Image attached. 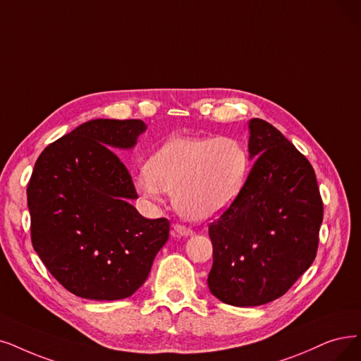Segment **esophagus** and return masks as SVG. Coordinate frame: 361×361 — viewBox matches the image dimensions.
I'll return each instance as SVG.
<instances>
[{
    "instance_id": "1",
    "label": "esophagus",
    "mask_w": 361,
    "mask_h": 361,
    "mask_svg": "<svg viewBox=\"0 0 361 361\" xmlns=\"http://www.w3.org/2000/svg\"><path fill=\"white\" fill-rule=\"evenodd\" d=\"M173 234L182 235V237H191V235H194V231L188 226L176 224V225H173Z\"/></svg>"
}]
</instances>
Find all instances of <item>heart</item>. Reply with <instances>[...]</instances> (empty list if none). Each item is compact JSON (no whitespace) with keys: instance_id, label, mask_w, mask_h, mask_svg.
I'll return each mask as SVG.
<instances>
[{"instance_id":"1","label":"heart","mask_w":361,"mask_h":361,"mask_svg":"<svg viewBox=\"0 0 361 361\" xmlns=\"http://www.w3.org/2000/svg\"><path fill=\"white\" fill-rule=\"evenodd\" d=\"M249 173V151L237 137H173L149 157L135 186L151 201H161L164 192L173 195L183 218L201 222L234 204Z\"/></svg>"}]
</instances>
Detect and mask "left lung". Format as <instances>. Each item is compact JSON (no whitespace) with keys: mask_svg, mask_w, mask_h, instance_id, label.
Segmentation results:
<instances>
[{"mask_svg":"<svg viewBox=\"0 0 361 361\" xmlns=\"http://www.w3.org/2000/svg\"><path fill=\"white\" fill-rule=\"evenodd\" d=\"M256 158L246 185L209 224L213 265L207 284L219 300L256 307L283 296L314 262L323 201L305 155L269 123L249 121Z\"/></svg>","mask_w":361,"mask_h":361,"instance_id":"obj_1","label":"left lung"}]
</instances>
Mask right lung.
<instances>
[{
    "instance_id": "1",
    "label": "right lung",
    "mask_w": 361,
    "mask_h": 361,
    "mask_svg": "<svg viewBox=\"0 0 361 361\" xmlns=\"http://www.w3.org/2000/svg\"><path fill=\"white\" fill-rule=\"evenodd\" d=\"M142 120H92L42 151L27 183L31 240L51 276L84 299L132 296L169 240L166 218L130 204L132 176L112 149L136 145Z\"/></svg>"
}]
</instances>
